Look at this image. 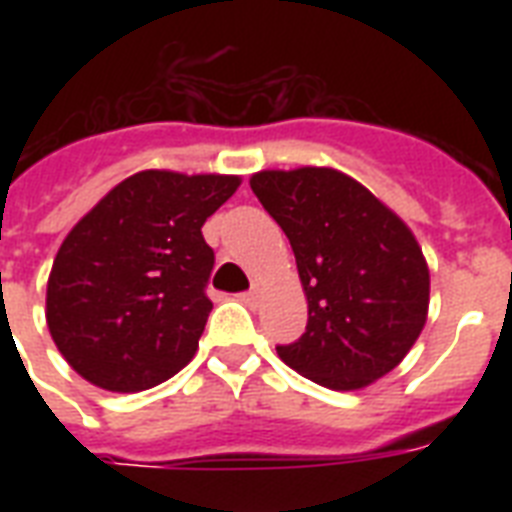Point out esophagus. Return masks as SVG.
Returning <instances> with one entry per match:
<instances>
[{
  "label": "esophagus",
  "instance_id": "1",
  "mask_svg": "<svg viewBox=\"0 0 512 512\" xmlns=\"http://www.w3.org/2000/svg\"><path fill=\"white\" fill-rule=\"evenodd\" d=\"M241 300H244V303H257V300H260V284H252V287L241 295Z\"/></svg>",
  "mask_w": 512,
  "mask_h": 512
}]
</instances>
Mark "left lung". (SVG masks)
<instances>
[{
	"mask_svg": "<svg viewBox=\"0 0 512 512\" xmlns=\"http://www.w3.org/2000/svg\"><path fill=\"white\" fill-rule=\"evenodd\" d=\"M287 233L308 297L305 332L281 361L332 390L380 380L409 353L428 316L430 273L404 220L353 177L327 167L249 180Z\"/></svg>",
	"mask_w": 512,
	"mask_h": 512,
	"instance_id": "1",
	"label": "left lung"
}]
</instances>
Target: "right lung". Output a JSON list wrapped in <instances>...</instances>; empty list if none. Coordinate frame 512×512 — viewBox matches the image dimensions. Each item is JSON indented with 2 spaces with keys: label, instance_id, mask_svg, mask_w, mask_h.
I'll list each match as a JSON object with an SVG mask.
<instances>
[{
  "label": "right lung",
  "instance_id": "add662e5",
  "mask_svg": "<svg viewBox=\"0 0 512 512\" xmlns=\"http://www.w3.org/2000/svg\"><path fill=\"white\" fill-rule=\"evenodd\" d=\"M233 175L146 170L106 193L60 244L47 327L87 382L138 393L199 348L215 252L201 225L239 188Z\"/></svg>",
  "mask_w": 512,
  "mask_h": 512
}]
</instances>
